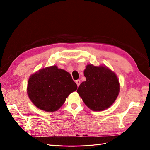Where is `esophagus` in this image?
<instances>
[{
    "label": "esophagus",
    "mask_w": 150,
    "mask_h": 150,
    "mask_svg": "<svg viewBox=\"0 0 150 150\" xmlns=\"http://www.w3.org/2000/svg\"><path fill=\"white\" fill-rule=\"evenodd\" d=\"M76 84H77V85H78V86H79V84H81V81H80V80H79V79L76 80Z\"/></svg>",
    "instance_id": "esophagus-1"
}]
</instances>
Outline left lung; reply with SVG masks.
Segmentation results:
<instances>
[{
    "label": "left lung",
    "instance_id": "obj_1",
    "mask_svg": "<svg viewBox=\"0 0 150 150\" xmlns=\"http://www.w3.org/2000/svg\"><path fill=\"white\" fill-rule=\"evenodd\" d=\"M86 80L78 89L85 104L93 111H103L110 107L120 92L119 81L115 72L106 67L89 64L84 71Z\"/></svg>",
    "mask_w": 150,
    "mask_h": 150
}]
</instances>
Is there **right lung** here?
I'll use <instances>...</instances> for the list:
<instances>
[{"label":"right lung","instance_id":"obj_1","mask_svg":"<svg viewBox=\"0 0 150 150\" xmlns=\"http://www.w3.org/2000/svg\"><path fill=\"white\" fill-rule=\"evenodd\" d=\"M77 88L78 86L69 72L53 66L30 76L28 94L36 107L54 112L62 106L66 98Z\"/></svg>","mask_w":150,"mask_h":150}]
</instances>
